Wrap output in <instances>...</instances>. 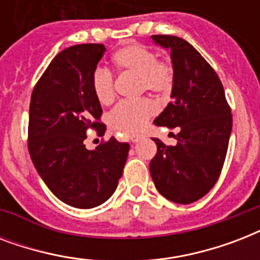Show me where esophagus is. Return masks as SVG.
<instances>
[{
	"mask_svg": "<svg viewBox=\"0 0 260 260\" xmlns=\"http://www.w3.org/2000/svg\"><path fill=\"white\" fill-rule=\"evenodd\" d=\"M142 136H139V135H132V136H129V142L132 143H139L140 140H142Z\"/></svg>",
	"mask_w": 260,
	"mask_h": 260,
	"instance_id": "1",
	"label": "esophagus"
}]
</instances>
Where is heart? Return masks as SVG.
Segmentation results:
<instances>
[{"mask_svg":"<svg viewBox=\"0 0 260 260\" xmlns=\"http://www.w3.org/2000/svg\"><path fill=\"white\" fill-rule=\"evenodd\" d=\"M113 64L120 71L138 74L139 91L167 93L174 83V73L167 63L159 62L158 55L142 44H128L113 54ZM91 90L95 100L108 105L114 98L113 75L104 67L95 69L91 75ZM156 105L148 98L122 101L108 114L110 128L121 134L131 135L142 131L147 121L156 113Z\"/></svg>","mask_w":260,"mask_h":260,"instance_id":"b5f03b06","label":"heart"}]
</instances>
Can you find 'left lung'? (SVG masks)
I'll return each mask as SVG.
<instances>
[{
    "instance_id": "left-lung-1",
    "label": "left lung",
    "mask_w": 260,
    "mask_h": 260,
    "mask_svg": "<svg viewBox=\"0 0 260 260\" xmlns=\"http://www.w3.org/2000/svg\"><path fill=\"white\" fill-rule=\"evenodd\" d=\"M155 46L170 52L174 71L171 102L154 120L177 128V144L154 138L158 151L150 163L159 193L175 204H191L217 182L232 132V114L221 81L190 43L178 36H151Z\"/></svg>"
}]
</instances>
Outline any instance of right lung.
Instances as JSON below:
<instances>
[{"instance_id": "1", "label": "right lung", "mask_w": 260, "mask_h": 260, "mask_svg": "<svg viewBox=\"0 0 260 260\" xmlns=\"http://www.w3.org/2000/svg\"><path fill=\"white\" fill-rule=\"evenodd\" d=\"M104 44H79L59 52L36 83L29 105L28 150L47 187L64 204L91 209L108 201L122 175L129 144L114 138L87 150L89 128L98 135L101 104L91 75L105 54Z\"/></svg>"}]
</instances>
